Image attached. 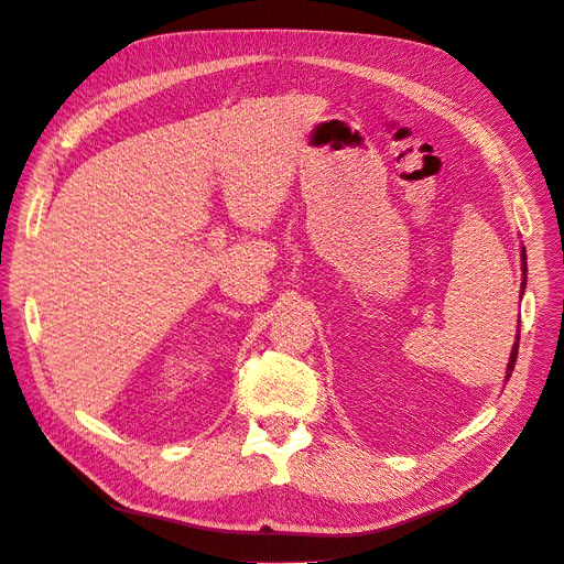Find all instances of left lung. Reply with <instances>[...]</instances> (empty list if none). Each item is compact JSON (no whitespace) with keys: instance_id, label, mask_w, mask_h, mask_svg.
I'll return each instance as SVG.
<instances>
[{"instance_id":"obj_1","label":"left lung","mask_w":564,"mask_h":564,"mask_svg":"<svg viewBox=\"0 0 564 564\" xmlns=\"http://www.w3.org/2000/svg\"><path fill=\"white\" fill-rule=\"evenodd\" d=\"M522 271H524V276H527V252H524V248H522ZM524 279H522V293H524ZM518 344H520V330H518V341L513 344V351H511V360H508V368H506V379L511 377V372H513V368H516V358H518Z\"/></svg>"}]
</instances>
